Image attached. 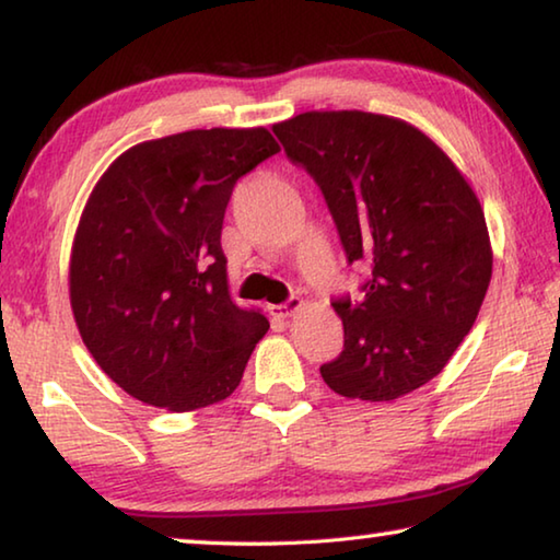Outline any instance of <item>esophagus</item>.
Wrapping results in <instances>:
<instances>
[{
	"instance_id": "1",
	"label": "esophagus",
	"mask_w": 560,
	"mask_h": 560,
	"mask_svg": "<svg viewBox=\"0 0 560 560\" xmlns=\"http://www.w3.org/2000/svg\"><path fill=\"white\" fill-rule=\"evenodd\" d=\"M300 307H302V300L300 298H288L285 302H282V305H272L270 310H272V315L288 319V317L295 315Z\"/></svg>"
}]
</instances>
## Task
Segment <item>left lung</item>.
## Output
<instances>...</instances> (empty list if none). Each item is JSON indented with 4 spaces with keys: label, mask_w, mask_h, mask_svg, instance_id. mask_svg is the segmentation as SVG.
<instances>
[{
    "label": "left lung",
    "mask_w": 560,
    "mask_h": 560,
    "mask_svg": "<svg viewBox=\"0 0 560 560\" xmlns=\"http://www.w3.org/2000/svg\"><path fill=\"white\" fill-rule=\"evenodd\" d=\"M323 190L364 298L332 302L345 350L319 366L347 399L392 401L434 380L479 315L491 241L479 198L439 145L401 118L307 112L272 126Z\"/></svg>",
    "instance_id": "1"
}]
</instances>
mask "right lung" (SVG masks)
Listing matches in <instances>:
<instances>
[{"instance_id": "1", "label": "right lung", "mask_w": 560, "mask_h": 560, "mask_svg": "<svg viewBox=\"0 0 560 560\" xmlns=\"http://www.w3.org/2000/svg\"><path fill=\"white\" fill-rule=\"evenodd\" d=\"M280 151L268 128L143 141L91 190L69 262L79 335L143 405L194 411L231 397L270 329L228 292L220 231L237 178Z\"/></svg>"}]
</instances>
